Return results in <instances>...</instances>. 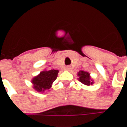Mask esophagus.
Listing matches in <instances>:
<instances>
[{"label": "esophagus", "instance_id": "obj_1", "mask_svg": "<svg viewBox=\"0 0 127 127\" xmlns=\"http://www.w3.org/2000/svg\"><path fill=\"white\" fill-rule=\"evenodd\" d=\"M69 69H70L69 66H67V67H66V69H67V70H69Z\"/></svg>", "mask_w": 127, "mask_h": 127}]
</instances>
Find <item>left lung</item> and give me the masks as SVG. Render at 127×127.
<instances>
[{
    "mask_svg": "<svg viewBox=\"0 0 127 127\" xmlns=\"http://www.w3.org/2000/svg\"><path fill=\"white\" fill-rule=\"evenodd\" d=\"M77 76L79 77L78 80L84 85L91 86L94 84L93 80L91 78V74L88 72L84 71H80L77 73Z\"/></svg>",
    "mask_w": 127,
    "mask_h": 127,
    "instance_id": "left-lung-1",
    "label": "left lung"
}]
</instances>
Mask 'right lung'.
Returning <instances> with one entry per match:
<instances>
[{"mask_svg": "<svg viewBox=\"0 0 127 127\" xmlns=\"http://www.w3.org/2000/svg\"><path fill=\"white\" fill-rule=\"evenodd\" d=\"M58 72V70L54 69L42 71L32 79V88L39 93H44L45 91L49 90L52 87L53 82L56 80Z\"/></svg>", "mask_w": 127, "mask_h": 127, "instance_id": "add662e5", "label": "right lung"}]
</instances>
